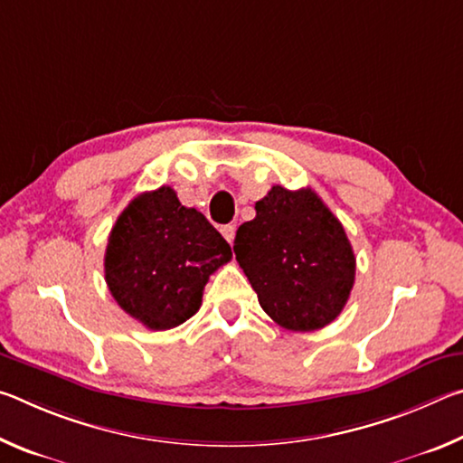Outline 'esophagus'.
<instances>
[{"label":"esophagus","instance_id":"1","mask_svg":"<svg viewBox=\"0 0 463 463\" xmlns=\"http://www.w3.org/2000/svg\"><path fill=\"white\" fill-rule=\"evenodd\" d=\"M234 224H224V226H221V232H222V237L229 241V242H232V239H234Z\"/></svg>","mask_w":463,"mask_h":463}]
</instances>
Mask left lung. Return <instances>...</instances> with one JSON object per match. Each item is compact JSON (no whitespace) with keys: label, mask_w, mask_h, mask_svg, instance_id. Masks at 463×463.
Instances as JSON below:
<instances>
[{"label":"left lung","mask_w":463,"mask_h":463,"mask_svg":"<svg viewBox=\"0 0 463 463\" xmlns=\"http://www.w3.org/2000/svg\"><path fill=\"white\" fill-rule=\"evenodd\" d=\"M255 213L239 226L232 249L261 308L288 331L331 325L355 281V255L339 218L310 187L273 185Z\"/></svg>","instance_id":"left-lung-1"}]
</instances>
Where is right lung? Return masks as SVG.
<instances>
[{
  "mask_svg": "<svg viewBox=\"0 0 463 463\" xmlns=\"http://www.w3.org/2000/svg\"><path fill=\"white\" fill-rule=\"evenodd\" d=\"M231 245L169 185L137 195L109 232L104 271L118 307L151 331L179 326L200 310L208 278Z\"/></svg>",
  "mask_w": 463,
  "mask_h": 463,
  "instance_id": "1",
  "label": "right lung"
}]
</instances>
